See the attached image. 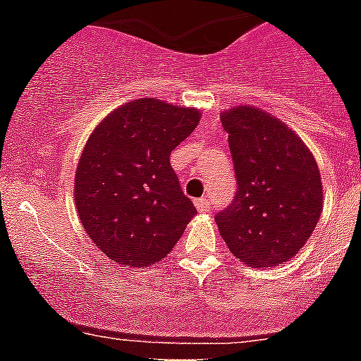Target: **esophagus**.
<instances>
[{
    "label": "esophagus",
    "mask_w": 361,
    "mask_h": 361,
    "mask_svg": "<svg viewBox=\"0 0 361 361\" xmlns=\"http://www.w3.org/2000/svg\"><path fill=\"white\" fill-rule=\"evenodd\" d=\"M195 205H196V209H198L200 213H209V211H211V202H209L207 198L196 200Z\"/></svg>",
    "instance_id": "1"
}]
</instances>
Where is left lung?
Returning <instances> with one entry per match:
<instances>
[{
	"mask_svg": "<svg viewBox=\"0 0 361 361\" xmlns=\"http://www.w3.org/2000/svg\"><path fill=\"white\" fill-rule=\"evenodd\" d=\"M238 189L214 216L233 255L271 268L298 255L323 211L317 163L299 135L274 115L235 106L222 114Z\"/></svg>",
	"mask_w": 361,
	"mask_h": 361,
	"instance_id": "left-lung-1",
	"label": "left lung"
}]
</instances>
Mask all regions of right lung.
<instances>
[{"label":"right lung","mask_w":361,"mask_h":361,"mask_svg":"<svg viewBox=\"0 0 361 361\" xmlns=\"http://www.w3.org/2000/svg\"><path fill=\"white\" fill-rule=\"evenodd\" d=\"M200 117L196 108L148 97L124 102L87 139L75 174V202L93 244L115 264H156L195 218L171 152L195 132Z\"/></svg>","instance_id":"obj_1"}]
</instances>
